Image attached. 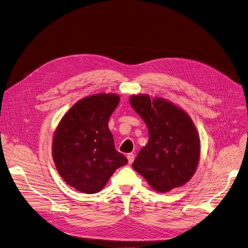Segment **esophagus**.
I'll list each match as a JSON object with an SVG mask.
<instances>
[{
	"label": "esophagus",
	"mask_w": 248,
	"mask_h": 248,
	"mask_svg": "<svg viewBox=\"0 0 248 248\" xmlns=\"http://www.w3.org/2000/svg\"><path fill=\"white\" fill-rule=\"evenodd\" d=\"M126 158L128 160V164H132L135 160V155L133 153H129V154L126 155Z\"/></svg>",
	"instance_id": "34e87169"
}]
</instances>
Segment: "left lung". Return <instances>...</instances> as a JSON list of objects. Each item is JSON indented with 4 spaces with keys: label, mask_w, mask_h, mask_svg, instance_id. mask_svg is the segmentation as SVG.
<instances>
[{
    "label": "left lung",
    "mask_w": 248,
    "mask_h": 248,
    "mask_svg": "<svg viewBox=\"0 0 248 248\" xmlns=\"http://www.w3.org/2000/svg\"><path fill=\"white\" fill-rule=\"evenodd\" d=\"M129 103L149 131V141L139 152L134 170L160 193L185 185L200 158L199 135L189 114L170 101L148 94L132 95Z\"/></svg>",
    "instance_id": "obj_1"
}]
</instances>
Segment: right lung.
<instances>
[{
    "instance_id": "obj_1",
    "label": "right lung",
    "mask_w": 248,
    "mask_h": 248,
    "mask_svg": "<svg viewBox=\"0 0 248 248\" xmlns=\"http://www.w3.org/2000/svg\"><path fill=\"white\" fill-rule=\"evenodd\" d=\"M120 96L98 93L77 101L60 121L52 142L57 171L85 194L98 193L117 168L127 163L114 148L108 120Z\"/></svg>"
}]
</instances>
